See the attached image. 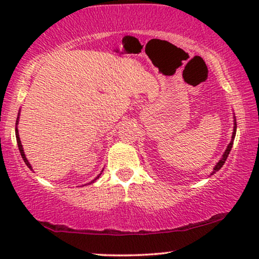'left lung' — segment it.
Here are the masks:
<instances>
[{
    "instance_id": "obj_1",
    "label": "left lung",
    "mask_w": 259,
    "mask_h": 259,
    "mask_svg": "<svg viewBox=\"0 0 259 259\" xmlns=\"http://www.w3.org/2000/svg\"><path fill=\"white\" fill-rule=\"evenodd\" d=\"M236 130H237V123L235 122V127H233V133H232V139H231V143L229 144V146H228V148H226L225 153L223 154V158L221 159V160H219V161L217 162V165L214 166V168H213V172H212V175H213V173H215V172H217V171H219V169H221V168L223 167V165L225 164L226 159H228L229 154H230V151H231V148H232L233 140H235V137H236Z\"/></svg>"
}]
</instances>
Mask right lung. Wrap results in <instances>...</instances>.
I'll use <instances>...</instances> for the list:
<instances>
[{"label": "right lung", "instance_id": "obj_1", "mask_svg": "<svg viewBox=\"0 0 259 259\" xmlns=\"http://www.w3.org/2000/svg\"><path fill=\"white\" fill-rule=\"evenodd\" d=\"M17 120H19V119H17ZM17 120H16V125H17ZM15 133H16V141H17V146H19V150H20L21 157L23 158V160H24V162H26V165L28 166V167H29V168L31 169V166H30L29 162H28L27 158H26V155H24V152H23L22 145H21V140H20V137H19V132H17V127H16V128H15ZM98 178H99V177H98ZM95 179H97V178H95Z\"/></svg>", "mask_w": 259, "mask_h": 259}]
</instances>
